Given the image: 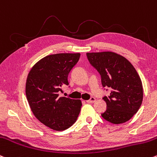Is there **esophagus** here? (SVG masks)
<instances>
[{"label":"esophagus","instance_id":"1","mask_svg":"<svg viewBox=\"0 0 157 157\" xmlns=\"http://www.w3.org/2000/svg\"><path fill=\"white\" fill-rule=\"evenodd\" d=\"M96 101V99L94 98H91L90 99L88 100V101H86L87 103H89V104H92V103H94V101Z\"/></svg>","mask_w":157,"mask_h":157}]
</instances>
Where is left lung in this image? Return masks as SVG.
<instances>
[{"label":"left lung","mask_w":157,"mask_h":157,"mask_svg":"<svg viewBox=\"0 0 157 157\" xmlns=\"http://www.w3.org/2000/svg\"><path fill=\"white\" fill-rule=\"evenodd\" d=\"M86 55L101 75L103 86L112 89L109 96L104 98L107 109L102 117L115 124L129 121L137 113L143 100L142 82L136 70L116 53L104 51Z\"/></svg>","instance_id":"left-lung-1"}]
</instances>
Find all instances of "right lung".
I'll return each instance as SVG.
<instances>
[{
    "instance_id": "add662e5",
    "label": "right lung",
    "mask_w": 157,
    "mask_h": 157,
    "mask_svg": "<svg viewBox=\"0 0 157 157\" xmlns=\"http://www.w3.org/2000/svg\"><path fill=\"white\" fill-rule=\"evenodd\" d=\"M80 56V53L48 55L27 75L25 92L31 111L41 123L56 131L72 126L82 106L80 100L59 96L63 87L68 85V73Z\"/></svg>"
}]
</instances>
